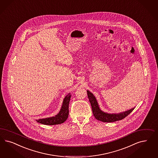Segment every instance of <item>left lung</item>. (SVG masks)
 Listing matches in <instances>:
<instances>
[{"instance_id":"1","label":"left lung","mask_w":158,"mask_h":158,"mask_svg":"<svg viewBox=\"0 0 158 158\" xmlns=\"http://www.w3.org/2000/svg\"><path fill=\"white\" fill-rule=\"evenodd\" d=\"M87 94L89 98V101L91 105L92 113L94 117H95V118L98 120L101 121L102 122H114L118 120H121L124 118L127 117L134 109V108H132L126 112H123L118 114H108L106 113L102 112L99 109L96 98L91 92H90L89 91H87Z\"/></svg>"}]
</instances>
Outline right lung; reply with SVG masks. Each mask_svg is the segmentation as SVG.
<instances>
[{"label": "right lung", "instance_id": "add662e5", "mask_svg": "<svg viewBox=\"0 0 158 158\" xmlns=\"http://www.w3.org/2000/svg\"><path fill=\"white\" fill-rule=\"evenodd\" d=\"M70 98L71 95H70V94L65 97L63 102L60 111L55 116L39 119L36 120L37 122L45 125H56L64 122L69 116V105L70 101Z\"/></svg>", "mask_w": 158, "mask_h": 158}]
</instances>
